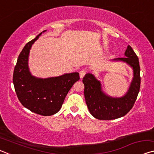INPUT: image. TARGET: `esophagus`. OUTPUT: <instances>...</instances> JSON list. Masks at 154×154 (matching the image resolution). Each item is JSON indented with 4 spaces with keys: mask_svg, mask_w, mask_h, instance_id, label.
Returning <instances> with one entry per match:
<instances>
[{
    "mask_svg": "<svg viewBox=\"0 0 154 154\" xmlns=\"http://www.w3.org/2000/svg\"><path fill=\"white\" fill-rule=\"evenodd\" d=\"M85 73H86V71H85V70H82V71H81L79 72V77H80V79H83V77L85 76Z\"/></svg>",
    "mask_w": 154,
    "mask_h": 154,
    "instance_id": "1",
    "label": "esophagus"
}]
</instances>
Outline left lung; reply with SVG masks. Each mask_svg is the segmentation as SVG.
<instances>
[{
    "mask_svg": "<svg viewBox=\"0 0 154 154\" xmlns=\"http://www.w3.org/2000/svg\"><path fill=\"white\" fill-rule=\"evenodd\" d=\"M124 58L112 59L122 62L132 69L133 77L127 92L121 97H113L102 90V84L92 73H86L83 78L84 96L90 113L101 120H111L122 118L132 108L139 92L140 85L139 58L132 48L128 45Z\"/></svg>",
    "mask_w": 154,
    "mask_h": 154,
    "instance_id": "8db88e82",
    "label": "left lung"
}]
</instances>
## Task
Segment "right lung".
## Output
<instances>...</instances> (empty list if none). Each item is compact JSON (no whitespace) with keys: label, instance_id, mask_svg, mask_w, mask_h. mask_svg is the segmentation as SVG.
<instances>
[{"label":"right lung","instance_id":"add662e5","mask_svg":"<svg viewBox=\"0 0 154 154\" xmlns=\"http://www.w3.org/2000/svg\"><path fill=\"white\" fill-rule=\"evenodd\" d=\"M45 31L23 48L15 66L13 82L17 98L24 107L36 114L49 116L60 111L68 92L79 79V74L75 72L48 78H39L32 75L28 66L30 50Z\"/></svg>","mask_w":154,"mask_h":154}]
</instances>
